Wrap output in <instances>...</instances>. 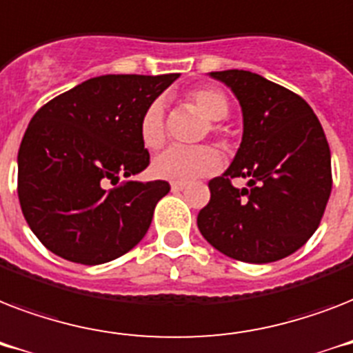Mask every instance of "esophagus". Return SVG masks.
I'll use <instances>...</instances> for the list:
<instances>
[{"mask_svg":"<svg viewBox=\"0 0 353 353\" xmlns=\"http://www.w3.org/2000/svg\"><path fill=\"white\" fill-rule=\"evenodd\" d=\"M185 187H187L185 183H172V192H181Z\"/></svg>","mask_w":353,"mask_h":353,"instance_id":"esophagus-1","label":"esophagus"}]
</instances>
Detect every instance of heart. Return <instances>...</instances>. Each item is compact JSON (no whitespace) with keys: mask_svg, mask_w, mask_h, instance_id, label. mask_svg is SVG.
Wrapping results in <instances>:
<instances>
[{"mask_svg":"<svg viewBox=\"0 0 353 353\" xmlns=\"http://www.w3.org/2000/svg\"><path fill=\"white\" fill-rule=\"evenodd\" d=\"M187 102L209 122H220L229 115V101L220 90L214 88H199L188 93ZM218 132V126H212ZM141 141L148 150H157L165 143V117L163 104L152 102L144 110L141 124ZM221 155L212 146L198 148H179L172 146L159 154L152 163V174L159 179L174 183H190L199 177L212 176L220 170Z\"/></svg>","mask_w":353,"mask_h":353,"instance_id":"b5f03b06","label":"heart"}]
</instances>
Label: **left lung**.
<instances>
[{"label": "left lung", "instance_id": "8db88e82", "mask_svg": "<svg viewBox=\"0 0 353 353\" xmlns=\"http://www.w3.org/2000/svg\"><path fill=\"white\" fill-rule=\"evenodd\" d=\"M241 106L243 135L231 166L209 181L198 227L210 245L249 263L293 254L317 231L332 192L330 146L302 97L243 69L212 71ZM247 176L249 189L230 179Z\"/></svg>", "mask_w": 353, "mask_h": 353}]
</instances>
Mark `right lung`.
Instances as JSON below:
<instances>
[{
    "label": "right lung",
    "instance_id": "right-lung-1",
    "mask_svg": "<svg viewBox=\"0 0 353 353\" xmlns=\"http://www.w3.org/2000/svg\"><path fill=\"white\" fill-rule=\"evenodd\" d=\"M177 79V73L102 74L58 95L30 119L18 152V198L30 231L49 251L99 265L143 240L170 185L130 181L150 165L139 124Z\"/></svg>",
    "mask_w": 353,
    "mask_h": 353
}]
</instances>
